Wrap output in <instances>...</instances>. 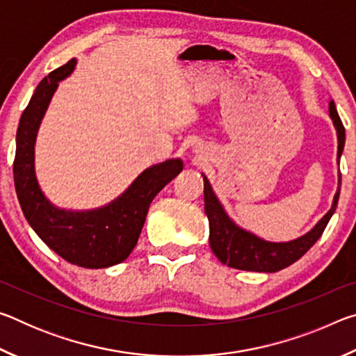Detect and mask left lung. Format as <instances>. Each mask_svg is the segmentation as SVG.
<instances>
[{
	"label": "left lung",
	"mask_w": 356,
	"mask_h": 356,
	"mask_svg": "<svg viewBox=\"0 0 356 356\" xmlns=\"http://www.w3.org/2000/svg\"><path fill=\"white\" fill-rule=\"evenodd\" d=\"M330 118L333 120L336 134H337V165H339V159L344 150L346 144V129L341 122L339 114L336 111V105L333 100H330ZM204 212H206L209 218L210 226V248H212L213 254L220 259L221 264H226L227 267L237 268V270H246V272H265V273H275L280 270L289 267L293 262L308 251L312 245H314L327 227L328 221L333 216L337 200H339L341 191V172L339 179H337V191L333 197V204L323 218L317 222V225L301 236L291 242H267L261 237L254 236L248 231H245L240 226H237L227 213L222 209L218 197L215 196L210 185L209 179L204 176Z\"/></svg>",
	"instance_id": "1"
}]
</instances>
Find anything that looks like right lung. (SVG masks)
<instances>
[{
  "label": "right lung",
  "instance_id": "add662e5",
  "mask_svg": "<svg viewBox=\"0 0 356 356\" xmlns=\"http://www.w3.org/2000/svg\"><path fill=\"white\" fill-rule=\"evenodd\" d=\"M75 64V59H70L50 72L35 88L23 111L17 130L14 182L23 215L48 248L78 267L106 268L130 256L140 238L150 202L184 170V163L171 159L147 168L122 195L104 207L75 212L53 206L35 179L34 144L58 83L74 72Z\"/></svg>",
  "mask_w": 356,
  "mask_h": 356
}]
</instances>
